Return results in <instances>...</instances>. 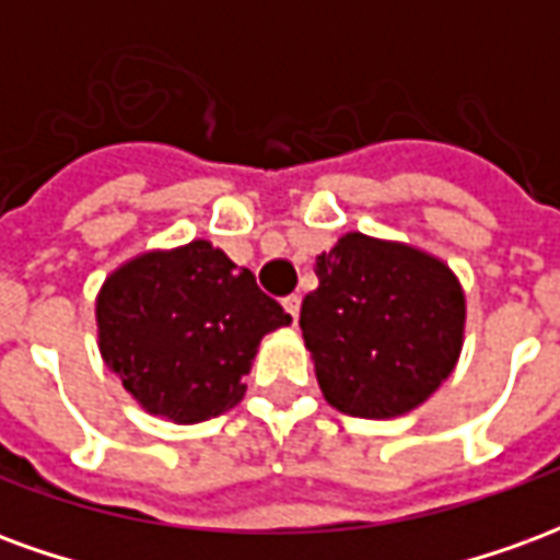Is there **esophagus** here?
<instances>
[{
	"label": "esophagus",
	"instance_id": "esophagus-1",
	"mask_svg": "<svg viewBox=\"0 0 560 560\" xmlns=\"http://www.w3.org/2000/svg\"><path fill=\"white\" fill-rule=\"evenodd\" d=\"M281 305H284V312H288V315H291L293 320L300 317V296H296V293H291V296H284V300H281Z\"/></svg>",
	"mask_w": 560,
	"mask_h": 560
}]
</instances>
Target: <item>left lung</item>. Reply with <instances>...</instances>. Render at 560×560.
<instances>
[{"instance_id": "8db88e82", "label": "left lung", "mask_w": 560, "mask_h": 560, "mask_svg": "<svg viewBox=\"0 0 560 560\" xmlns=\"http://www.w3.org/2000/svg\"><path fill=\"white\" fill-rule=\"evenodd\" d=\"M315 276L300 329L336 411L401 417L453 375L465 341V291L441 257L345 233L317 255Z\"/></svg>"}]
</instances>
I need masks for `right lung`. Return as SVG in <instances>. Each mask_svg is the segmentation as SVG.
<instances>
[{"label": "right lung", "instance_id": "right-lung-1", "mask_svg": "<svg viewBox=\"0 0 560 560\" xmlns=\"http://www.w3.org/2000/svg\"><path fill=\"white\" fill-rule=\"evenodd\" d=\"M98 351L140 408L203 422L245 396L257 345L291 315L207 240L131 257L95 300Z\"/></svg>", "mask_w": 560, "mask_h": 560}]
</instances>
